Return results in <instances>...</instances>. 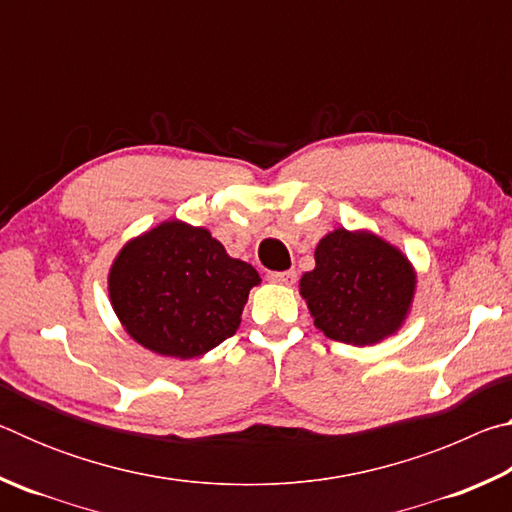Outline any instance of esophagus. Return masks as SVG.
<instances>
[{
  "label": "esophagus",
  "instance_id": "esophagus-1",
  "mask_svg": "<svg viewBox=\"0 0 512 512\" xmlns=\"http://www.w3.org/2000/svg\"><path fill=\"white\" fill-rule=\"evenodd\" d=\"M268 280L273 284H282V287H291L296 282V271H282V273H268Z\"/></svg>",
  "mask_w": 512,
  "mask_h": 512
}]
</instances>
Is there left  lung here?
<instances>
[{"label": "left lung", "instance_id": "8db88e82", "mask_svg": "<svg viewBox=\"0 0 512 512\" xmlns=\"http://www.w3.org/2000/svg\"><path fill=\"white\" fill-rule=\"evenodd\" d=\"M314 259V271L300 277V296L327 339L375 345L409 318L418 275L375 232L336 228L318 241Z\"/></svg>", "mask_w": 512, "mask_h": 512}]
</instances>
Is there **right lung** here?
I'll list each match as a JSON object with an SVG mask.
<instances>
[{
	"instance_id": "add662e5",
	"label": "right lung",
	"mask_w": 512,
	"mask_h": 512,
	"mask_svg": "<svg viewBox=\"0 0 512 512\" xmlns=\"http://www.w3.org/2000/svg\"><path fill=\"white\" fill-rule=\"evenodd\" d=\"M259 282L210 230L171 219L126 241L110 266L108 296L133 341L185 361L237 332Z\"/></svg>"
}]
</instances>
